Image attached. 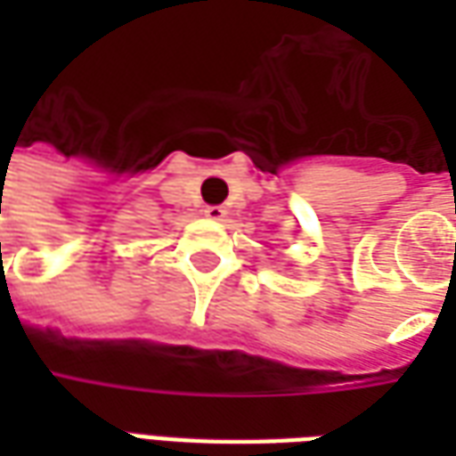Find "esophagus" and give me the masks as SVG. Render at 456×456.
Masks as SVG:
<instances>
[{
    "label": "esophagus",
    "mask_w": 456,
    "mask_h": 456,
    "mask_svg": "<svg viewBox=\"0 0 456 456\" xmlns=\"http://www.w3.org/2000/svg\"><path fill=\"white\" fill-rule=\"evenodd\" d=\"M224 215H227V209L222 208V205H208V208H205V217L209 219H222Z\"/></svg>",
    "instance_id": "1"
}]
</instances>
